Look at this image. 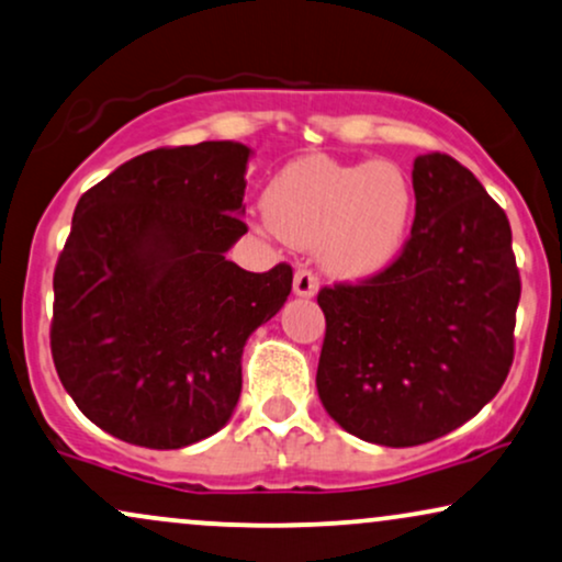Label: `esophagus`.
I'll list each match as a JSON object with an SVG mask.
<instances>
[{
  "label": "esophagus",
  "mask_w": 562,
  "mask_h": 562,
  "mask_svg": "<svg viewBox=\"0 0 562 562\" xmlns=\"http://www.w3.org/2000/svg\"><path fill=\"white\" fill-rule=\"evenodd\" d=\"M294 294L296 296H315L317 294V279L310 270H296L294 273Z\"/></svg>",
  "instance_id": "1"
}]
</instances>
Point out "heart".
I'll return each instance as SVG.
<instances>
[{
  "label": "heart",
  "instance_id": "1",
  "mask_svg": "<svg viewBox=\"0 0 562 562\" xmlns=\"http://www.w3.org/2000/svg\"><path fill=\"white\" fill-rule=\"evenodd\" d=\"M270 232L294 247H315L338 281L385 273L404 252L414 218V184L398 164H341L304 156L270 179L262 195Z\"/></svg>",
  "mask_w": 562,
  "mask_h": 562
}]
</instances>
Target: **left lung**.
<instances>
[{"instance_id": "1", "label": "left lung", "mask_w": 562, "mask_h": 562, "mask_svg": "<svg viewBox=\"0 0 562 562\" xmlns=\"http://www.w3.org/2000/svg\"><path fill=\"white\" fill-rule=\"evenodd\" d=\"M412 239L385 273L317 294V396L346 432L387 448L453 432L514 362L521 279L510 224L467 166L414 158Z\"/></svg>"}]
</instances>
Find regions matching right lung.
<instances>
[{
	"mask_svg": "<svg viewBox=\"0 0 562 562\" xmlns=\"http://www.w3.org/2000/svg\"><path fill=\"white\" fill-rule=\"evenodd\" d=\"M252 148L207 140L122 164L78 200L54 270L52 357L103 432L184 448L232 419L241 351L292 292V268L226 252L247 226Z\"/></svg>",
	"mask_w": 562,
	"mask_h": 562,
	"instance_id": "right-lung-1",
	"label": "right lung"
}]
</instances>
